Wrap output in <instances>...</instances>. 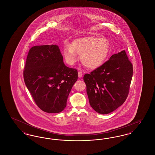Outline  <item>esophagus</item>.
Segmentation results:
<instances>
[{"label":"esophagus","instance_id":"1","mask_svg":"<svg viewBox=\"0 0 155 155\" xmlns=\"http://www.w3.org/2000/svg\"><path fill=\"white\" fill-rule=\"evenodd\" d=\"M82 73L81 72V71H78V77L79 78H81L82 77Z\"/></svg>","mask_w":155,"mask_h":155}]
</instances>
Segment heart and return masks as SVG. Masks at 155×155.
Returning a JSON list of instances; mask_svg holds the SVG:
<instances>
[{
  "label": "heart",
  "instance_id": "heart-1",
  "mask_svg": "<svg viewBox=\"0 0 155 155\" xmlns=\"http://www.w3.org/2000/svg\"><path fill=\"white\" fill-rule=\"evenodd\" d=\"M109 53V45L106 39L97 37H87L75 40L72 45L66 44L63 55L67 62L73 64L77 55L81 56V63L87 68L95 70L101 66Z\"/></svg>",
  "mask_w": 155,
  "mask_h": 155
}]
</instances>
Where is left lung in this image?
<instances>
[{
	"instance_id": "8db88e82",
	"label": "left lung",
	"mask_w": 155,
	"mask_h": 155,
	"mask_svg": "<svg viewBox=\"0 0 155 155\" xmlns=\"http://www.w3.org/2000/svg\"><path fill=\"white\" fill-rule=\"evenodd\" d=\"M133 74V64L125 51H122L113 54L90 74H85L84 81L89 104L94 110L106 114L124 103Z\"/></svg>"
}]
</instances>
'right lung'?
<instances>
[{"mask_svg":"<svg viewBox=\"0 0 155 155\" xmlns=\"http://www.w3.org/2000/svg\"><path fill=\"white\" fill-rule=\"evenodd\" d=\"M23 75L37 106L45 112L58 113L66 107L78 71L66 66L58 45H46L30 49Z\"/></svg>","mask_w":155,"mask_h":155,"instance_id":"obj_1","label":"right lung"}]
</instances>
